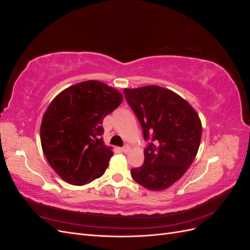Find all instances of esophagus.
<instances>
[{"label": "esophagus", "instance_id": "1", "mask_svg": "<svg viewBox=\"0 0 250 250\" xmlns=\"http://www.w3.org/2000/svg\"><path fill=\"white\" fill-rule=\"evenodd\" d=\"M129 150H130V147L128 146V145H125V146H123V147H122V151H123L124 153H127L128 151H129Z\"/></svg>", "mask_w": 250, "mask_h": 250}]
</instances>
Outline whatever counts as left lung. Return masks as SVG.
Wrapping results in <instances>:
<instances>
[{"label": "left lung", "mask_w": 250, "mask_h": 250, "mask_svg": "<svg viewBox=\"0 0 250 250\" xmlns=\"http://www.w3.org/2000/svg\"><path fill=\"white\" fill-rule=\"evenodd\" d=\"M124 95L148 142L144 164L131 169V177L148 190H165L184 175L197 154L200 119L186 100L164 87L125 88Z\"/></svg>", "instance_id": "left-lung-1"}]
</instances>
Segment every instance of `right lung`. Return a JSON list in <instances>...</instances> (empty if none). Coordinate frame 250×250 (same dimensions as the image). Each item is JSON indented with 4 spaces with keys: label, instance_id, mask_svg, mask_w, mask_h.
Returning a JSON list of instances; mask_svg holds the SVG:
<instances>
[{
    "label": "right lung",
    "instance_id": "obj_1",
    "mask_svg": "<svg viewBox=\"0 0 250 250\" xmlns=\"http://www.w3.org/2000/svg\"><path fill=\"white\" fill-rule=\"evenodd\" d=\"M122 99L117 89L89 80L64 89L50 103L42 121V147L66 183L83 186L103 175L113 154L102 140L103 119Z\"/></svg>",
    "mask_w": 250,
    "mask_h": 250
}]
</instances>
